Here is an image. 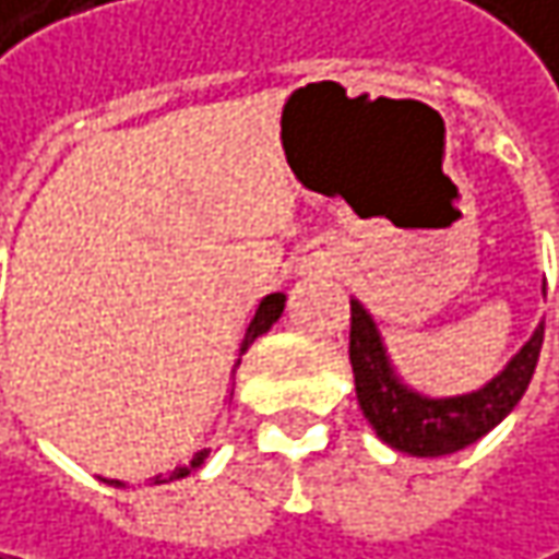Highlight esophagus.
<instances>
[{
  "mask_svg": "<svg viewBox=\"0 0 559 559\" xmlns=\"http://www.w3.org/2000/svg\"><path fill=\"white\" fill-rule=\"evenodd\" d=\"M330 246L323 242H310L304 252H300V272H330L332 259H330Z\"/></svg>",
  "mask_w": 559,
  "mask_h": 559,
  "instance_id": "34e87169",
  "label": "esophagus"
}]
</instances>
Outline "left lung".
I'll use <instances>...</instances> for the list:
<instances>
[{
	"label": "left lung",
	"mask_w": 559,
	"mask_h": 559,
	"mask_svg": "<svg viewBox=\"0 0 559 559\" xmlns=\"http://www.w3.org/2000/svg\"><path fill=\"white\" fill-rule=\"evenodd\" d=\"M544 345V323L534 330L525 348L509 361V368L477 393L429 400L393 378L374 320L358 300H352L348 358L355 371V393L365 419L383 441L396 451L416 457H441L474 444L489 429H496L528 390Z\"/></svg>",
	"instance_id": "8db88e82"
}]
</instances>
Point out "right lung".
<instances>
[{
  "label": "right lung",
  "instance_id": "add662e5",
  "mask_svg": "<svg viewBox=\"0 0 559 559\" xmlns=\"http://www.w3.org/2000/svg\"><path fill=\"white\" fill-rule=\"evenodd\" d=\"M281 310H284V294H269L262 304H259V310H255V317H252V323H249V330H246V338H242V345H239V352H246L262 332L272 330V323H278ZM204 457H207V451H201L191 464H185V467H176L173 474H159V477H153V483H169V480H181V477H188L194 467H201L204 464ZM111 486H121L118 480H111Z\"/></svg>",
  "mask_w": 559,
  "mask_h": 559
}]
</instances>
